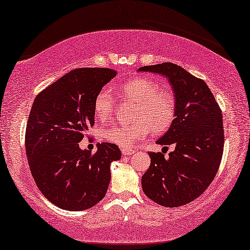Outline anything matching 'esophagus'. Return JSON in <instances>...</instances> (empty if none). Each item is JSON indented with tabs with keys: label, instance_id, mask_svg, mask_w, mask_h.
<instances>
[{
	"label": "esophagus",
	"instance_id": "1",
	"mask_svg": "<svg viewBox=\"0 0 250 250\" xmlns=\"http://www.w3.org/2000/svg\"><path fill=\"white\" fill-rule=\"evenodd\" d=\"M122 153H123V155H132L135 153V151L132 148H122Z\"/></svg>",
	"mask_w": 250,
	"mask_h": 250
}]
</instances>
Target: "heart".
<instances>
[{
    "label": "heart",
    "mask_w": 250,
    "mask_h": 250,
    "mask_svg": "<svg viewBox=\"0 0 250 250\" xmlns=\"http://www.w3.org/2000/svg\"><path fill=\"white\" fill-rule=\"evenodd\" d=\"M123 95L137 102L133 124L112 125L104 132V137L110 143L122 147H130L144 140L152 129L163 132L174 118L175 98L167 88L160 87L157 82L148 77H135L120 86ZM115 101L112 91L104 88L94 102V113L98 122H105L112 116Z\"/></svg>",
    "instance_id": "1"
}]
</instances>
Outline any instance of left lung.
<instances>
[{"instance_id": "8db88e82", "label": "left lung", "mask_w": 250, "mask_h": 250, "mask_svg": "<svg viewBox=\"0 0 250 250\" xmlns=\"http://www.w3.org/2000/svg\"><path fill=\"white\" fill-rule=\"evenodd\" d=\"M138 71L167 77L175 96V117L157 140L175 145L165 159L149 152L151 165L142 176L147 197L167 208L190 203L206 191L220 167L225 134L222 113L210 88L202 79L171 62L145 66Z\"/></svg>"}]
</instances>
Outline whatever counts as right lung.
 Returning a JSON list of instances; mask_svg holds the SVG:
<instances>
[{"label":"right lung","mask_w":250,"mask_h":250,"mask_svg":"<svg viewBox=\"0 0 250 250\" xmlns=\"http://www.w3.org/2000/svg\"><path fill=\"white\" fill-rule=\"evenodd\" d=\"M117 71L78 68L44 88L34 99L25 129V153L38 189L64 210L89 209L105 197L110 163L121 159L113 143L94 154L79 142L95 124L94 102Z\"/></svg>","instance_id":"right-lung-1"}]
</instances>
